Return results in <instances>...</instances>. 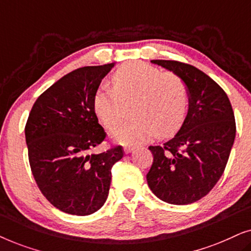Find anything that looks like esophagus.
Returning a JSON list of instances; mask_svg holds the SVG:
<instances>
[{
  "label": "esophagus",
  "mask_w": 251,
  "mask_h": 251,
  "mask_svg": "<svg viewBox=\"0 0 251 251\" xmlns=\"http://www.w3.org/2000/svg\"><path fill=\"white\" fill-rule=\"evenodd\" d=\"M133 150H135V146H125V147H123V151H125L126 154L131 153Z\"/></svg>",
  "instance_id": "1"
}]
</instances>
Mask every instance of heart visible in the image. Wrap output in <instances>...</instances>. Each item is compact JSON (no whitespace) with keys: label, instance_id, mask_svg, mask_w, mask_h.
<instances>
[{"label":"heart","instance_id":"obj_1","mask_svg":"<svg viewBox=\"0 0 251 251\" xmlns=\"http://www.w3.org/2000/svg\"><path fill=\"white\" fill-rule=\"evenodd\" d=\"M113 85L102 84L97 89L94 109L107 128H114L133 101L132 118L111 132L115 142L136 145L159 133L173 135L186 116L188 89L177 74L163 73L144 61H130L115 72Z\"/></svg>","mask_w":251,"mask_h":251}]
</instances>
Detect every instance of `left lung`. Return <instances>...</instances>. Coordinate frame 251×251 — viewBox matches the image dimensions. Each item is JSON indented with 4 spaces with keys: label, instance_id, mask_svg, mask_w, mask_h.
I'll return each instance as SVG.
<instances>
[{
    "label": "left lung",
    "instance_id": "obj_1",
    "mask_svg": "<svg viewBox=\"0 0 251 251\" xmlns=\"http://www.w3.org/2000/svg\"><path fill=\"white\" fill-rule=\"evenodd\" d=\"M183 78L188 111L180 129L162 146H150L151 191L171 204L205 197L224 173L235 138V119L225 91L203 72L176 60H151Z\"/></svg>",
    "mask_w": 251,
    "mask_h": 251
}]
</instances>
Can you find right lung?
I'll use <instances>...</instances> for the list:
<instances>
[{"instance_id":"add662e5","label":"right lung","mask_w":251,"mask_h":251,"mask_svg":"<svg viewBox=\"0 0 251 251\" xmlns=\"http://www.w3.org/2000/svg\"><path fill=\"white\" fill-rule=\"evenodd\" d=\"M114 63L77 68L34 102L25 126L32 174L42 194L66 214L91 215L104 205L121 146L89 152L105 139L94 96Z\"/></svg>"}]
</instances>
